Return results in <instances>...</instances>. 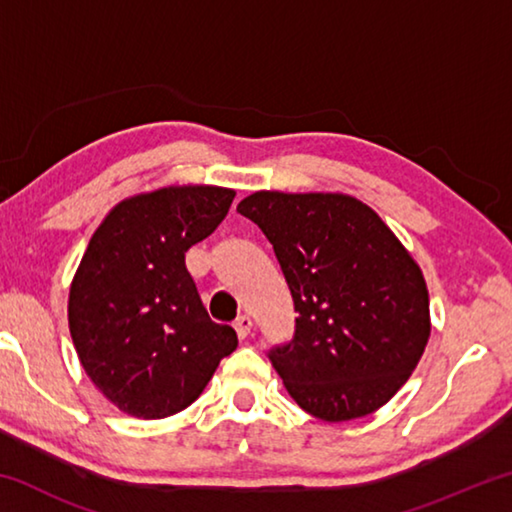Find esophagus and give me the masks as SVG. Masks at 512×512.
Here are the masks:
<instances>
[{
  "label": "esophagus",
  "mask_w": 512,
  "mask_h": 512,
  "mask_svg": "<svg viewBox=\"0 0 512 512\" xmlns=\"http://www.w3.org/2000/svg\"><path fill=\"white\" fill-rule=\"evenodd\" d=\"M250 329H253V320H250L248 316H239L235 320V332H237V336H239L241 341H244L246 336L250 334Z\"/></svg>",
  "instance_id": "obj_1"
}]
</instances>
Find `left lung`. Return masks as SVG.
I'll use <instances>...</instances> for the list:
<instances>
[{"label": "left lung", "instance_id": "8db88e82", "mask_svg": "<svg viewBox=\"0 0 512 512\" xmlns=\"http://www.w3.org/2000/svg\"><path fill=\"white\" fill-rule=\"evenodd\" d=\"M237 212L271 241L298 311L271 363L300 409L348 422L409 381L431 336L422 268L381 216L341 192L246 196Z\"/></svg>", "mask_w": 512, "mask_h": 512}]
</instances>
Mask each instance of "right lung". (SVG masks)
<instances>
[{
  "label": "right lung",
  "mask_w": 512,
  "mask_h": 512,
  "mask_svg": "<svg viewBox=\"0 0 512 512\" xmlns=\"http://www.w3.org/2000/svg\"><path fill=\"white\" fill-rule=\"evenodd\" d=\"M235 189L169 185L119 201L69 284L67 320L94 388L119 411L162 420L198 400L237 334L207 316L185 253L210 237Z\"/></svg>",
  "instance_id": "1"
}]
</instances>
